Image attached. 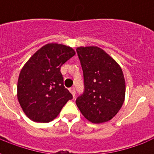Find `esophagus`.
<instances>
[{
    "label": "esophagus",
    "mask_w": 154,
    "mask_h": 154,
    "mask_svg": "<svg viewBox=\"0 0 154 154\" xmlns=\"http://www.w3.org/2000/svg\"><path fill=\"white\" fill-rule=\"evenodd\" d=\"M69 91H70V92L72 93V97H73V98H74V97H75V94H76L75 88H74V87H71L70 89H69Z\"/></svg>",
    "instance_id": "esophagus-1"
}]
</instances>
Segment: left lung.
<instances>
[{
	"label": "left lung",
	"mask_w": 154,
	"mask_h": 154,
	"mask_svg": "<svg viewBox=\"0 0 154 154\" xmlns=\"http://www.w3.org/2000/svg\"><path fill=\"white\" fill-rule=\"evenodd\" d=\"M84 76V93L76 100L82 116L101 124L116 116L125 97V81L119 64L97 46L77 48Z\"/></svg>",
	"instance_id": "obj_1"
}]
</instances>
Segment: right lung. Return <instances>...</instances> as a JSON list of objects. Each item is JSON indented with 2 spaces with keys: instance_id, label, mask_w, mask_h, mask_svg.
Instances as JSON below:
<instances>
[{
  "instance_id": "right-lung-1",
  "label": "right lung",
  "mask_w": 154,
  "mask_h": 154,
  "mask_svg": "<svg viewBox=\"0 0 154 154\" xmlns=\"http://www.w3.org/2000/svg\"><path fill=\"white\" fill-rule=\"evenodd\" d=\"M75 54L72 48L51 43L35 52L23 66L17 82V98L29 119L50 122L72 98L64 87L60 68Z\"/></svg>"
}]
</instances>
